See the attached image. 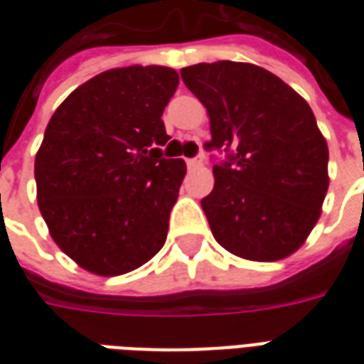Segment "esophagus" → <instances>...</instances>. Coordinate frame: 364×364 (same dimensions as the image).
Returning a JSON list of instances; mask_svg holds the SVG:
<instances>
[{
	"label": "esophagus",
	"instance_id": "esophagus-1",
	"mask_svg": "<svg viewBox=\"0 0 364 364\" xmlns=\"http://www.w3.org/2000/svg\"><path fill=\"white\" fill-rule=\"evenodd\" d=\"M187 167H189L191 171H193V169H198V167H203V156H197V158L187 159Z\"/></svg>",
	"mask_w": 364,
	"mask_h": 364
}]
</instances>
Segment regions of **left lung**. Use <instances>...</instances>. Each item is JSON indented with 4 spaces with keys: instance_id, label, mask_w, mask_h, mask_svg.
<instances>
[{
    "instance_id": "1",
    "label": "left lung",
    "mask_w": 364,
    "mask_h": 364,
    "mask_svg": "<svg viewBox=\"0 0 364 364\" xmlns=\"http://www.w3.org/2000/svg\"><path fill=\"white\" fill-rule=\"evenodd\" d=\"M206 107L213 140L232 150L200 200L214 240L242 259L279 261L304 244L328 193V142L310 105L281 77L220 60L181 70Z\"/></svg>"
}]
</instances>
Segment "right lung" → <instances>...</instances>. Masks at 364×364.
<instances>
[{
	"instance_id": "add662e5",
	"label": "right lung",
	"mask_w": 364,
	"mask_h": 364,
	"mask_svg": "<svg viewBox=\"0 0 364 364\" xmlns=\"http://www.w3.org/2000/svg\"><path fill=\"white\" fill-rule=\"evenodd\" d=\"M177 85L173 68H112L72 91L44 130L38 208L56 245L90 273H130L166 244L187 173L183 159L161 158V114Z\"/></svg>"
}]
</instances>
